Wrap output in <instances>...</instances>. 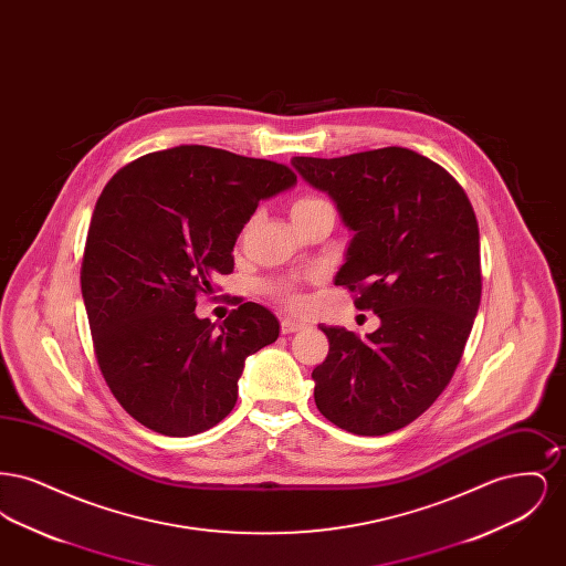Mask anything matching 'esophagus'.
Instances as JSON below:
<instances>
[{
    "mask_svg": "<svg viewBox=\"0 0 566 566\" xmlns=\"http://www.w3.org/2000/svg\"><path fill=\"white\" fill-rule=\"evenodd\" d=\"M298 328H303V323H298L295 318H282V323H280V331L284 335H291V333H295Z\"/></svg>",
    "mask_w": 566,
    "mask_h": 566,
    "instance_id": "34e87169",
    "label": "esophagus"
}]
</instances>
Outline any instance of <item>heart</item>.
Returning <instances> with one entry per match:
<instances>
[{"instance_id":"heart-1","label":"heart","mask_w":566,"mask_h":566,"mask_svg":"<svg viewBox=\"0 0 566 566\" xmlns=\"http://www.w3.org/2000/svg\"><path fill=\"white\" fill-rule=\"evenodd\" d=\"M321 206H326V201L321 199V197H316V195H303V197L295 199L291 212H293V218H295V216L310 214L312 210H316V208H321ZM268 291L275 296H280V298H282L284 303H289L291 307H301V305H303V296L298 295L291 284H270Z\"/></svg>"}]
</instances>
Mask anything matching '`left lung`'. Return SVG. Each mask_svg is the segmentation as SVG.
Wrapping results in <instances>:
<instances>
[{
    "label": "left lung",
    "instance_id": "obj_1",
    "mask_svg": "<svg viewBox=\"0 0 566 566\" xmlns=\"http://www.w3.org/2000/svg\"><path fill=\"white\" fill-rule=\"evenodd\" d=\"M293 165L354 231L335 284L381 321L367 339L321 326L328 354L312 374L314 401L344 431H399L446 390L473 328L482 298L473 206L441 165L399 146Z\"/></svg>",
    "mask_w": 566,
    "mask_h": 566
}]
</instances>
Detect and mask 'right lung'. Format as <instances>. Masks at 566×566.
I'll use <instances>...</instances> for the list:
<instances>
[{
	"mask_svg": "<svg viewBox=\"0 0 566 566\" xmlns=\"http://www.w3.org/2000/svg\"><path fill=\"white\" fill-rule=\"evenodd\" d=\"M295 182L282 163L178 146L125 165L102 190L82 296L99 371L146 429L189 437L216 427L235 407L243 360L277 339V318L259 303L218 326L195 307L235 268L233 245L259 201Z\"/></svg>",
	"mask_w": 566,
	"mask_h": 566,
	"instance_id": "add662e5",
	"label": "right lung"
}]
</instances>
